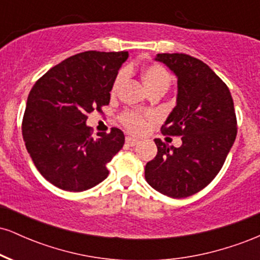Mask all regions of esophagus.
Instances as JSON below:
<instances>
[{
    "mask_svg": "<svg viewBox=\"0 0 260 260\" xmlns=\"http://www.w3.org/2000/svg\"><path fill=\"white\" fill-rule=\"evenodd\" d=\"M126 143H127L128 145H129V147H134V145L138 144L139 140L136 139V138H133V137H127V138H126Z\"/></svg>",
    "mask_w": 260,
    "mask_h": 260,
    "instance_id": "1",
    "label": "esophagus"
}]
</instances>
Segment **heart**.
Returning <instances> with one entry per match:
<instances>
[{
	"label": "heart",
	"instance_id": "1",
	"mask_svg": "<svg viewBox=\"0 0 260 260\" xmlns=\"http://www.w3.org/2000/svg\"><path fill=\"white\" fill-rule=\"evenodd\" d=\"M127 78V71L123 70L116 76L111 88L112 95L117 94L121 85ZM142 79L147 88L151 92L161 91L165 92L171 85V74L164 66L153 63L145 66L142 70ZM154 120V116L150 113H139L136 111H126L120 116V121L124 127L133 133H143L147 129L148 123Z\"/></svg>",
	"mask_w": 260,
	"mask_h": 260
}]
</instances>
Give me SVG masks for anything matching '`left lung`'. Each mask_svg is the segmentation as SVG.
I'll use <instances>...</instances> for the list:
<instances>
[{
  "label": "left lung",
  "instance_id": "obj_1",
  "mask_svg": "<svg viewBox=\"0 0 260 260\" xmlns=\"http://www.w3.org/2000/svg\"><path fill=\"white\" fill-rule=\"evenodd\" d=\"M177 77V100L161 127L182 137L180 148L154 139L157 154L145 165V180L161 194L186 198L202 190L221 170L237 134L231 92L215 72L186 53H157Z\"/></svg>",
  "mask_w": 260,
  "mask_h": 260
}]
</instances>
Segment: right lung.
Returning a JSON list of instances; mask_svg holds the SVG:
<instances>
[{
    "label": "right lung",
    "instance_id": "add662e5",
    "mask_svg": "<svg viewBox=\"0 0 260 260\" xmlns=\"http://www.w3.org/2000/svg\"><path fill=\"white\" fill-rule=\"evenodd\" d=\"M127 51H85L68 57L37 80L29 92L22 133L38 171L53 186L83 192L109 176L106 165L124 144L118 128L92 138L88 113L109 105Z\"/></svg>",
    "mask_w": 260,
    "mask_h": 260
}]
</instances>
